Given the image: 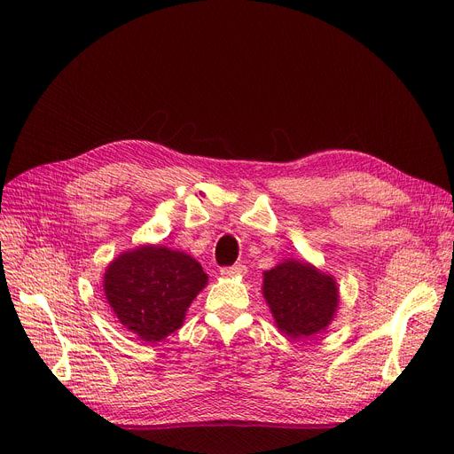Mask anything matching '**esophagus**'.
Returning a JSON list of instances; mask_svg holds the SVG:
<instances>
[{"label":"esophagus","instance_id":"1","mask_svg":"<svg viewBox=\"0 0 454 454\" xmlns=\"http://www.w3.org/2000/svg\"><path fill=\"white\" fill-rule=\"evenodd\" d=\"M247 274V266L245 264H233V266H224L221 268V276L224 278H239Z\"/></svg>","mask_w":454,"mask_h":454}]
</instances>
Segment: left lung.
<instances>
[{
  "instance_id": "left-lung-1",
  "label": "left lung",
  "mask_w": 454,
  "mask_h": 454,
  "mask_svg": "<svg viewBox=\"0 0 454 454\" xmlns=\"http://www.w3.org/2000/svg\"><path fill=\"white\" fill-rule=\"evenodd\" d=\"M262 295L278 328L292 340H305L325 330L340 305L336 279L294 259L264 271Z\"/></svg>"
}]
</instances>
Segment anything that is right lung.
I'll return each instance as SVG.
<instances>
[{
    "label": "right lung",
    "instance_id": "obj_1",
    "mask_svg": "<svg viewBox=\"0 0 454 454\" xmlns=\"http://www.w3.org/2000/svg\"><path fill=\"white\" fill-rule=\"evenodd\" d=\"M206 283L207 276L192 255L145 245L107 266L104 292L120 323L138 340L157 343L183 326Z\"/></svg>",
    "mask_w": 454,
    "mask_h": 454
}]
</instances>
